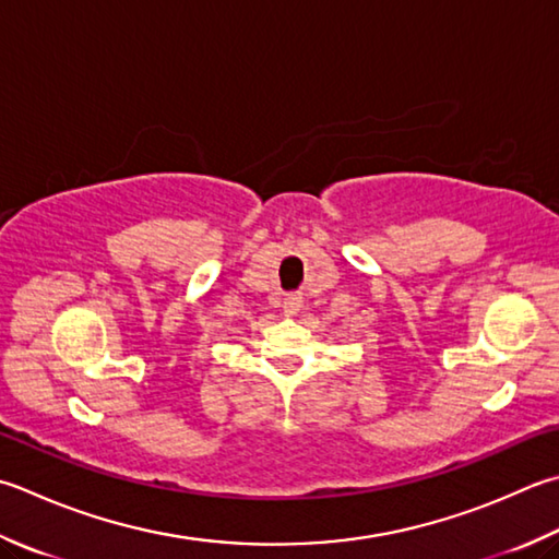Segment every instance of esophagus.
Here are the masks:
<instances>
[{
  "label": "esophagus",
  "instance_id": "34e87169",
  "mask_svg": "<svg viewBox=\"0 0 559 559\" xmlns=\"http://www.w3.org/2000/svg\"><path fill=\"white\" fill-rule=\"evenodd\" d=\"M286 310H290V312H295V310H300V305H302V298L298 293H290V295H286Z\"/></svg>",
  "mask_w": 559,
  "mask_h": 559
}]
</instances>
